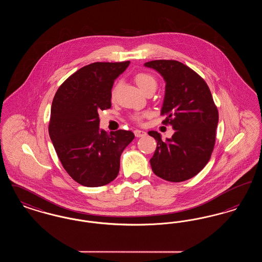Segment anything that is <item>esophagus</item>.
Instances as JSON below:
<instances>
[{"mask_svg": "<svg viewBox=\"0 0 262 262\" xmlns=\"http://www.w3.org/2000/svg\"><path fill=\"white\" fill-rule=\"evenodd\" d=\"M135 136L137 137H145L146 133L144 130H141V129H136L135 130Z\"/></svg>", "mask_w": 262, "mask_h": 262, "instance_id": "obj_1", "label": "esophagus"}]
</instances>
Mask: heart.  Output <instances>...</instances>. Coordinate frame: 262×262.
Returning <instances> with one entry per match:
<instances>
[{
  "label": "heart",
  "instance_id": "obj_1",
  "mask_svg": "<svg viewBox=\"0 0 262 262\" xmlns=\"http://www.w3.org/2000/svg\"><path fill=\"white\" fill-rule=\"evenodd\" d=\"M135 79H136V82H137L138 88L142 90V92L145 91L148 88H154L156 89V86H157L156 78L153 75L147 74V73H139V74H137L136 75V77H135ZM117 88H118V85L112 90V97H114L115 94H116ZM146 116H148L147 113H140V114L135 115L134 119L137 121V122H139V121H141Z\"/></svg>",
  "mask_w": 262,
  "mask_h": 262
}]
</instances>
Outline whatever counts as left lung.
Here are the masks:
<instances>
[{"instance_id":"1","label":"left lung","mask_w":262,"mask_h":262,"mask_svg":"<svg viewBox=\"0 0 262 262\" xmlns=\"http://www.w3.org/2000/svg\"><path fill=\"white\" fill-rule=\"evenodd\" d=\"M144 66L160 74L166 83L161 115L167 116L163 123L174 130L166 140L157 132H148L157 142L150 159L152 171L169 182L187 181L199 174L211 157L218 110L206 82L186 64L156 60Z\"/></svg>"}]
</instances>
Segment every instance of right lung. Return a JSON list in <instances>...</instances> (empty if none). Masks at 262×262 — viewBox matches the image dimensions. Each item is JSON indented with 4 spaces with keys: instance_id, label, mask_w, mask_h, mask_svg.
Instances as JSON below:
<instances>
[{
    "instance_id": "obj_1",
    "label": "right lung",
    "mask_w": 262,
    "mask_h": 262,
    "mask_svg": "<svg viewBox=\"0 0 262 262\" xmlns=\"http://www.w3.org/2000/svg\"><path fill=\"white\" fill-rule=\"evenodd\" d=\"M93 62L71 75L55 94L49 136L63 169L75 182L102 187L119 174L120 158L135 135L99 127V111L111 108L113 84L129 64Z\"/></svg>"
}]
</instances>
